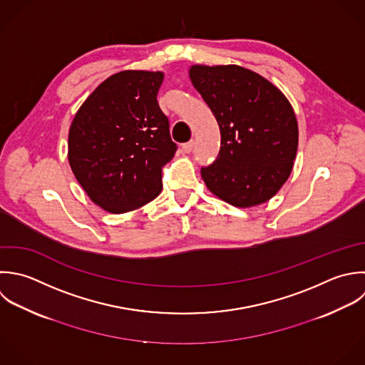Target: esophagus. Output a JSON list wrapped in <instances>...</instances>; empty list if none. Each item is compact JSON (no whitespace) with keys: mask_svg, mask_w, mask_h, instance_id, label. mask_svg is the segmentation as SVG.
Segmentation results:
<instances>
[{"mask_svg":"<svg viewBox=\"0 0 365 365\" xmlns=\"http://www.w3.org/2000/svg\"><path fill=\"white\" fill-rule=\"evenodd\" d=\"M193 146H195V142H193V140H189V142H186V143L182 145V150H183L185 153H189V152H192Z\"/></svg>","mask_w":365,"mask_h":365,"instance_id":"1","label":"esophagus"}]
</instances>
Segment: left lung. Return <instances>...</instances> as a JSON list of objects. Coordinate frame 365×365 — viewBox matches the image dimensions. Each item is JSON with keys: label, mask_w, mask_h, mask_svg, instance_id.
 Wrapping results in <instances>:
<instances>
[{"label": "left lung", "mask_w": 365, "mask_h": 365, "mask_svg": "<svg viewBox=\"0 0 365 365\" xmlns=\"http://www.w3.org/2000/svg\"><path fill=\"white\" fill-rule=\"evenodd\" d=\"M189 76L222 136L216 160L200 170L207 189L236 207L267 202L289 179L297 153L299 126L289 99L239 65H193Z\"/></svg>", "instance_id": "left-lung-1"}]
</instances>
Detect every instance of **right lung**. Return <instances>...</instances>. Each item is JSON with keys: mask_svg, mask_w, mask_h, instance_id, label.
I'll return each mask as SVG.
<instances>
[{"mask_svg": "<svg viewBox=\"0 0 365 365\" xmlns=\"http://www.w3.org/2000/svg\"><path fill=\"white\" fill-rule=\"evenodd\" d=\"M163 73L122 71L78 109L68 135L71 169L93 203L135 210L162 190V169L178 149L158 103Z\"/></svg>", "mask_w": 365, "mask_h": 365, "instance_id": "right-lung-1", "label": "right lung"}]
</instances>
